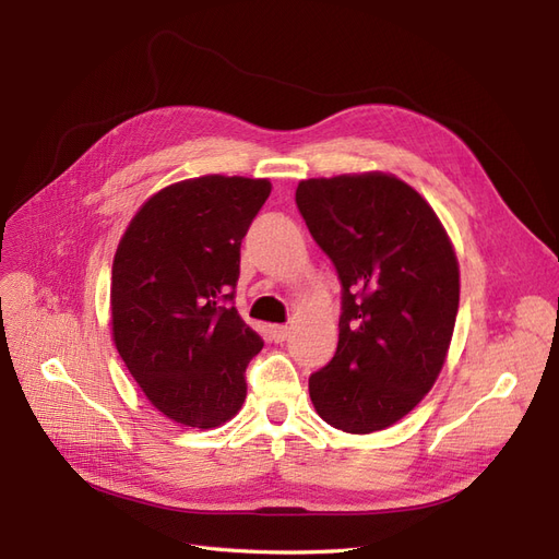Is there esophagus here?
<instances>
[{
    "label": "esophagus",
    "mask_w": 559,
    "mask_h": 559,
    "mask_svg": "<svg viewBox=\"0 0 559 559\" xmlns=\"http://www.w3.org/2000/svg\"><path fill=\"white\" fill-rule=\"evenodd\" d=\"M270 333H273V341L275 343H282V341H286V335L292 333V329L286 326V324H275L273 329H270Z\"/></svg>",
    "instance_id": "1"
}]
</instances>
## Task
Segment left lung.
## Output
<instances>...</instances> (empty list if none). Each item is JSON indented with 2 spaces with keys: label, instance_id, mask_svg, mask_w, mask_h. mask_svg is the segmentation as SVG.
<instances>
[{
  "label": "left lung",
  "instance_id": "8db88e82",
  "mask_svg": "<svg viewBox=\"0 0 559 559\" xmlns=\"http://www.w3.org/2000/svg\"><path fill=\"white\" fill-rule=\"evenodd\" d=\"M296 205L343 284L333 359L310 376L326 425L373 433L425 399L445 364L460 263L413 186L386 173L302 179Z\"/></svg>",
  "mask_w": 559,
  "mask_h": 559
}]
</instances>
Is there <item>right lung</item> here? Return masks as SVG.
Masks as SVG:
<instances>
[{
	"label": "right lung",
	"instance_id": "1",
	"mask_svg": "<svg viewBox=\"0 0 559 559\" xmlns=\"http://www.w3.org/2000/svg\"><path fill=\"white\" fill-rule=\"evenodd\" d=\"M270 191L267 179L224 175L170 183L118 242L114 345L154 408L183 427H222L245 403L263 341L230 300L242 238Z\"/></svg>",
	"mask_w": 559,
	"mask_h": 559
}]
</instances>
